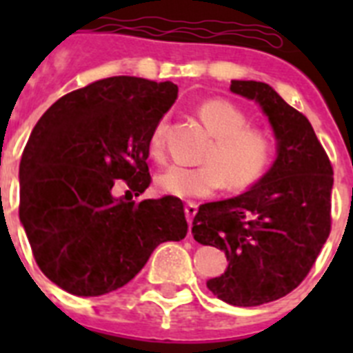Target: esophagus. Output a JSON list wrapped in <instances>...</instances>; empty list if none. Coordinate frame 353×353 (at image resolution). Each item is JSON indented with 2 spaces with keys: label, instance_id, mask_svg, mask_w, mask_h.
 <instances>
[{
  "label": "esophagus",
  "instance_id": "obj_1",
  "mask_svg": "<svg viewBox=\"0 0 353 353\" xmlns=\"http://www.w3.org/2000/svg\"><path fill=\"white\" fill-rule=\"evenodd\" d=\"M196 212H198V205L192 203V201H189V203L185 205V217H187V223H189V226H192V219H194Z\"/></svg>",
  "mask_w": 353,
  "mask_h": 353
}]
</instances>
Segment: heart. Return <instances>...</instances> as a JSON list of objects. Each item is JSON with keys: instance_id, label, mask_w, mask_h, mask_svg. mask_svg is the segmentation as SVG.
I'll use <instances>...</instances> for the list:
<instances>
[{"instance_id": "heart-1", "label": "heart", "mask_w": 353, "mask_h": 353, "mask_svg": "<svg viewBox=\"0 0 353 353\" xmlns=\"http://www.w3.org/2000/svg\"><path fill=\"white\" fill-rule=\"evenodd\" d=\"M198 114L214 136L198 168L170 166L159 173L157 185L176 198H208L223 189L242 191L267 173L274 157L269 132L248 125V117L226 99H208L198 108ZM150 155L164 157V123H159L148 139Z\"/></svg>"}]
</instances>
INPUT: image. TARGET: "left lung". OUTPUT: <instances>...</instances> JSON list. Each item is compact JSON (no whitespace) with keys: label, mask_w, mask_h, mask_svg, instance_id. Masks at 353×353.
<instances>
[{"label":"left lung","mask_w":353,"mask_h":353,"mask_svg":"<svg viewBox=\"0 0 353 353\" xmlns=\"http://www.w3.org/2000/svg\"><path fill=\"white\" fill-rule=\"evenodd\" d=\"M230 90L261 105L276 132L277 159L248 192L201 205L192 235L230 260L208 290L228 304L251 307L288 295L313 269L332 224L334 171L310 120L272 86L232 81Z\"/></svg>","instance_id":"1"}]
</instances>
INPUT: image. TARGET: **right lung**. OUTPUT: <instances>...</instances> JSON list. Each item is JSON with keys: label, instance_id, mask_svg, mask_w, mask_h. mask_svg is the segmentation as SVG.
<instances>
[{"label": "right lung", "instance_id": "1", "mask_svg": "<svg viewBox=\"0 0 353 353\" xmlns=\"http://www.w3.org/2000/svg\"><path fill=\"white\" fill-rule=\"evenodd\" d=\"M176 93L170 81L108 77L63 95L37 121L19 166V217L37 265L65 292H114L159 244L187 235L182 199L113 196L117 180L136 196L148 189V139Z\"/></svg>", "mask_w": 353, "mask_h": 353}]
</instances>
